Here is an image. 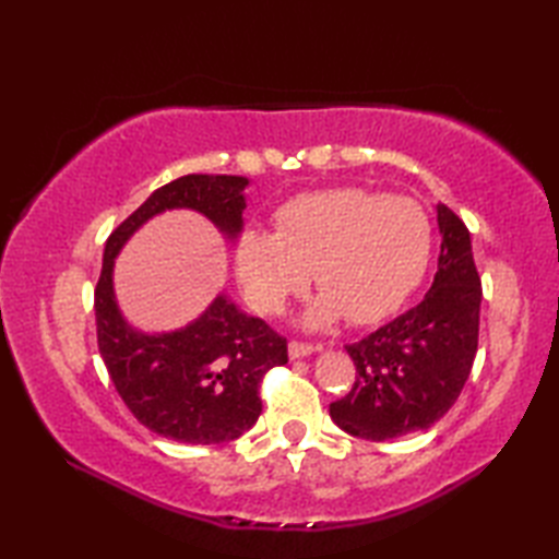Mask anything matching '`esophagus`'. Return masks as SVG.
Returning a JSON list of instances; mask_svg holds the SVG:
<instances>
[{
	"label": "esophagus",
	"mask_w": 559,
	"mask_h": 559,
	"mask_svg": "<svg viewBox=\"0 0 559 559\" xmlns=\"http://www.w3.org/2000/svg\"><path fill=\"white\" fill-rule=\"evenodd\" d=\"M290 358H305V355H312L314 350H319V346H312V343L307 341H290Z\"/></svg>",
	"instance_id": "1"
}]
</instances>
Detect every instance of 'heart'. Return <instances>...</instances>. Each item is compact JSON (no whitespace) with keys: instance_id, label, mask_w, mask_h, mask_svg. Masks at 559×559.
I'll list each match as a JSON object with an SVG mask.
<instances>
[{"instance_id":"heart-1","label":"heart","mask_w":559,"mask_h":559,"mask_svg":"<svg viewBox=\"0 0 559 559\" xmlns=\"http://www.w3.org/2000/svg\"><path fill=\"white\" fill-rule=\"evenodd\" d=\"M432 252V223L420 204L360 187L295 197L276 216V233L247 230L237 245V276L261 312L276 314L314 273L324 295L310 324L343 312L372 324L396 312L418 288Z\"/></svg>"}]
</instances>
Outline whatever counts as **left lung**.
Here are the masks:
<instances>
[{
  "label": "left lung",
  "mask_w": 559,
  "mask_h": 559,
  "mask_svg": "<svg viewBox=\"0 0 559 559\" xmlns=\"http://www.w3.org/2000/svg\"><path fill=\"white\" fill-rule=\"evenodd\" d=\"M437 221L442 247L423 302L346 346L355 382L329 415L341 430L370 442L435 425L456 403L476 360L483 286L471 235L444 204Z\"/></svg>",
  "instance_id": "1"
}]
</instances>
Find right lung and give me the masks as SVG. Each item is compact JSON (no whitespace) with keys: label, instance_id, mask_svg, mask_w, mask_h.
Returning <instances> with one entry per match:
<instances>
[{"label":"right lung","instance_id":"1","mask_svg":"<svg viewBox=\"0 0 559 559\" xmlns=\"http://www.w3.org/2000/svg\"><path fill=\"white\" fill-rule=\"evenodd\" d=\"M245 187V177L235 175L177 177L156 189L105 242L93 302L100 355L134 418L175 442L221 444L247 432L261 413V379L288 362V338L225 298L173 334H136L115 305L112 261L127 237L165 209H194L223 233H240Z\"/></svg>","mask_w":559,"mask_h":559}]
</instances>
